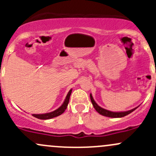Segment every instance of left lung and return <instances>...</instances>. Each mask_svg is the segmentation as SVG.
<instances>
[{
    "mask_svg": "<svg viewBox=\"0 0 156 156\" xmlns=\"http://www.w3.org/2000/svg\"><path fill=\"white\" fill-rule=\"evenodd\" d=\"M90 100H91V103H92L93 106H94V108L96 109V111L98 113H100V115L103 116H106V117H110V118H122L124 117V116H126L130 113H131L132 112L134 111L136 108H133L131 110H129V111L127 112H111V111H108V110L105 109V108H101L100 106H99L96 103V102L94 101V98H93L92 95H90Z\"/></svg>",
    "mask_w": 156,
    "mask_h": 156,
    "instance_id": "left-lung-1",
    "label": "left lung"
}]
</instances>
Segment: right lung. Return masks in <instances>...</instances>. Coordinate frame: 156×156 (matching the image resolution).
I'll list each match as a JSON object with an SVG mask.
<instances>
[{
    "instance_id": "right-lung-1",
    "label": "right lung",
    "mask_w": 156,
    "mask_h": 156,
    "mask_svg": "<svg viewBox=\"0 0 156 156\" xmlns=\"http://www.w3.org/2000/svg\"><path fill=\"white\" fill-rule=\"evenodd\" d=\"M72 94V90L69 91L68 94H67L66 97V100L64 101V103H62V106H60L59 108H57L56 110L55 111L52 112H49V113H46V114H34L32 115L34 117L37 118V119H42V120H46V119H53V118L56 117V116H59L60 115H62V113L65 112V110L66 109L67 106L69 104V98H70V95Z\"/></svg>"
}]
</instances>
